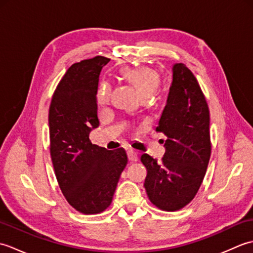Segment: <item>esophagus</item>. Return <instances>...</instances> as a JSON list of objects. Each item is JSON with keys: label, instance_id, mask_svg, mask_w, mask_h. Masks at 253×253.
Returning <instances> with one entry per match:
<instances>
[{"label": "esophagus", "instance_id": "34e87169", "mask_svg": "<svg viewBox=\"0 0 253 253\" xmlns=\"http://www.w3.org/2000/svg\"><path fill=\"white\" fill-rule=\"evenodd\" d=\"M127 155H128V159H129V161H131V162H137L138 161V153L136 151H133V150H128Z\"/></svg>", "mask_w": 253, "mask_h": 253}]
</instances>
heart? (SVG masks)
I'll return each instance as SVG.
<instances>
[{"mask_svg":"<svg viewBox=\"0 0 253 253\" xmlns=\"http://www.w3.org/2000/svg\"><path fill=\"white\" fill-rule=\"evenodd\" d=\"M123 77L128 83H130L141 99H148L157 89L159 84V74L154 69L140 66V67H128L122 71ZM111 94V84L107 82H103L98 89L96 93V102L99 105L107 104Z\"/></svg>","mask_w":253,"mask_h":253,"instance_id":"heart-1","label":"heart"}]
</instances>
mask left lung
<instances>
[{
    "label": "left lung",
    "mask_w": 253,
    "mask_h": 253,
    "mask_svg": "<svg viewBox=\"0 0 253 253\" xmlns=\"http://www.w3.org/2000/svg\"><path fill=\"white\" fill-rule=\"evenodd\" d=\"M157 131L168 137L161 162L144 153V188L154 206L177 211L198 192L211 155L210 113L196 77L184 64L171 66V83Z\"/></svg>",
    "instance_id": "8db88e82"
}]
</instances>
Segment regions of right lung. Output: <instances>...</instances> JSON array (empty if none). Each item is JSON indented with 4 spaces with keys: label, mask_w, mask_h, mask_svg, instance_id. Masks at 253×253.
<instances>
[{
    "label": "right lung",
    "mask_w": 253,
    "mask_h": 253,
    "mask_svg": "<svg viewBox=\"0 0 253 253\" xmlns=\"http://www.w3.org/2000/svg\"><path fill=\"white\" fill-rule=\"evenodd\" d=\"M109 58L95 56L67 69L49 111L50 151L66 200L80 213L96 214L110 206L128 158L123 148L109 151L89 135L100 125L99 76Z\"/></svg>",
    "instance_id": "1"
}]
</instances>
